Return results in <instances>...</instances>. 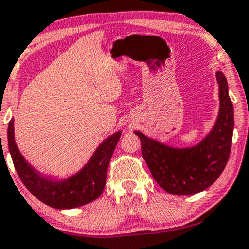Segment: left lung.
I'll return each mask as SVG.
<instances>
[{
	"label": "left lung",
	"mask_w": 249,
	"mask_h": 249,
	"mask_svg": "<svg viewBox=\"0 0 249 249\" xmlns=\"http://www.w3.org/2000/svg\"><path fill=\"white\" fill-rule=\"evenodd\" d=\"M219 83V114L207 135L192 147H172L135 130L153 178L170 194L192 195L205 191L221 175L230 158L234 129V109L228 83L221 71Z\"/></svg>",
	"instance_id": "8db88e82"
}]
</instances>
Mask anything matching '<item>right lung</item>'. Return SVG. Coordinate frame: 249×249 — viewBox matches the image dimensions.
I'll list each match as a JSON object with an SVG mask.
<instances>
[{"label": "right lung", "instance_id": "right-lung-1", "mask_svg": "<svg viewBox=\"0 0 249 249\" xmlns=\"http://www.w3.org/2000/svg\"><path fill=\"white\" fill-rule=\"evenodd\" d=\"M121 133L117 130L103 140L87 163L67 178L42 174L27 162L15 142L14 119L8 125V148L19 178L36 199L53 208L71 209L87 205L101 195L111 155Z\"/></svg>", "mask_w": 249, "mask_h": 249}]
</instances>
